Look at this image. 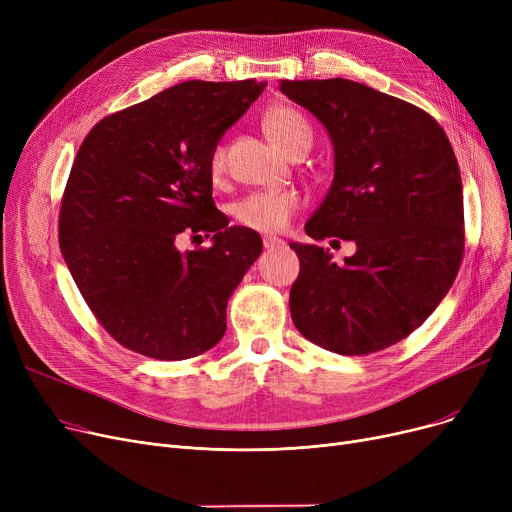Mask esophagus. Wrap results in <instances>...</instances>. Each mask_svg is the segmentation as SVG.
Returning a JSON list of instances; mask_svg holds the SVG:
<instances>
[{
	"instance_id": "esophagus-1",
	"label": "esophagus",
	"mask_w": 512,
	"mask_h": 512,
	"mask_svg": "<svg viewBox=\"0 0 512 512\" xmlns=\"http://www.w3.org/2000/svg\"><path fill=\"white\" fill-rule=\"evenodd\" d=\"M284 245V240L278 236H263V247L265 249H278Z\"/></svg>"
}]
</instances>
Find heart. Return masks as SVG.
I'll return each mask as SVG.
<instances>
[{
  "instance_id": "1",
  "label": "heart",
  "mask_w": 512,
  "mask_h": 512,
  "mask_svg": "<svg viewBox=\"0 0 512 512\" xmlns=\"http://www.w3.org/2000/svg\"><path fill=\"white\" fill-rule=\"evenodd\" d=\"M263 128L270 139L288 155L301 157L313 143V130L305 116L290 105H274L263 116ZM209 176L220 180L226 170V147L213 145L207 159ZM305 199L297 188H272L253 191L232 205L234 220L257 232H282L303 207Z\"/></svg>"
}]
</instances>
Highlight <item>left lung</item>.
<instances>
[{
  "label": "left lung",
  "mask_w": 512,
  "mask_h": 512,
  "mask_svg": "<svg viewBox=\"0 0 512 512\" xmlns=\"http://www.w3.org/2000/svg\"><path fill=\"white\" fill-rule=\"evenodd\" d=\"M280 91L334 143V180L305 232L357 245L336 265L328 249L292 242V321L338 355L384 351L432 315L459 274L465 215L452 145L421 107L355 80H282Z\"/></svg>",
  "instance_id": "left-lung-1"
}]
</instances>
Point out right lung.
<instances>
[{
  "label": "right lung",
  "mask_w": 512,
  "mask_h": 512,
  "mask_svg": "<svg viewBox=\"0 0 512 512\" xmlns=\"http://www.w3.org/2000/svg\"><path fill=\"white\" fill-rule=\"evenodd\" d=\"M263 87L186 80L99 120L74 157L60 249L103 330L134 353L191 359L226 332L230 294L263 242L215 207L207 159ZM201 231L211 248L175 249Z\"/></svg>",
  "instance_id": "add662e5"
}]
</instances>
